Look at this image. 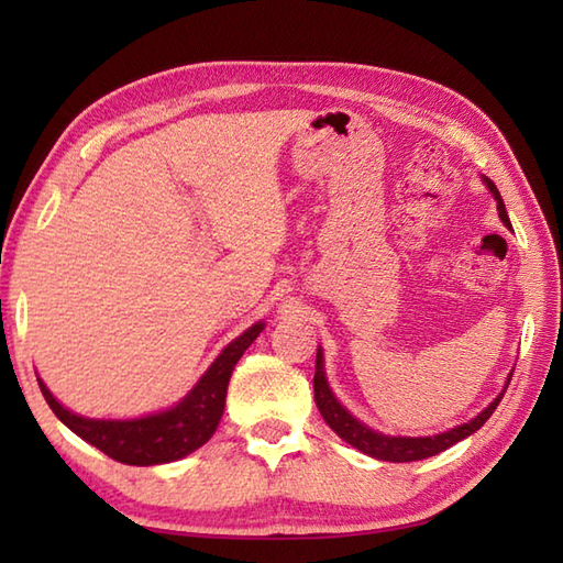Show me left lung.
I'll return each mask as SVG.
<instances>
[{
    "mask_svg": "<svg viewBox=\"0 0 563 563\" xmlns=\"http://www.w3.org/2000/svg\"><path fill=\"white\" fill-rule=\"evenodd\" d=\"M486 186H488V190H492L496 202H498L500 220H504L510 227L508 212H506L504 200H500L498 188L492 181H488V178H486ZM321 363H324V361H321V351H317L314 401H317L319 413L324 416V421L329 423V428L333 430V433H336L339 438H343L345 442H349V445H353V448H357L361 452L369 454V457L385 460V462H416V460L433 457V454L452 448L454 442H460L466 435H472L474 430H479L488 421V418H492V413L496 411V406L500 404V399H504V391H500L498 397L492 404H488L479 416L474 418V421L452 428V430H448V433H440V435H433V438H389V435L375 433V430H369L361 421H355V418L343 409V406L336 401V397H333L329 385H327L324 365H321Z\"/></svg>",
    "mask_w": 563,
    "mask_h": 563,
    "instance_id": "left-lung-1",
    "label": "left lung"
}]
</instances>
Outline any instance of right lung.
<instances>
[{"label": "right lung", "instance_id": "obj_1", "mask_svg": "<svg viewBox=\"0 0 563 563\" xmlns=\"http://www.w3.org/2000/svg\"><path fill=\"white\" fill-rule=\"evenodd\" d=\"M261 331L263 324L258 321V324L246 329L242 336L227 345L222 355L210 365L208 373L202 375L194 391L181 404L169 411L135 418V421H93V418H81L67 411L65 406H59L41 379L38 385L47 406H51L59 421L71 433L87 440L89 445L109 454L111 460L133 466L174 462L186 457V454L198 450L200 445H206L212 438L224 411L227 385H230L232 369Z\"/></svg>", "mask_w": 563, "mask_h": 563}]
</instances>
